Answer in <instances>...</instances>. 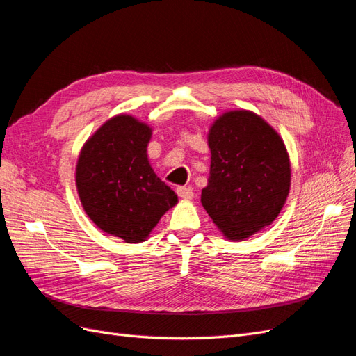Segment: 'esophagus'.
I'll return each mask as SVG.
<instances>
[{
  "label": "esophagus",
  "mask_w": 356,
  "mask_h": 356,
  "mask_svg": "<svg viewBox=\"0 0 356 356\" xmlns=\"http://www.w3.org/2000/svg\"><path fill=\"white\" fill-rule=\"evenodd\" d=\"M177 193L182 199H193V196H195V193H193V190L190 187H178Z\"/></svg>",
  "instance_id": "obj_1"
}]
</instances>
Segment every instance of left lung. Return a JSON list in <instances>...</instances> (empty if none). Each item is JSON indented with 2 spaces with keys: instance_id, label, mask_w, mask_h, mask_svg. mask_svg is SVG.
I'll return each mask as SVG.
<instances>
[{
  "instance_id": "1",
  "label": "left lung",
  "mask_w": 356,
  "mask_h": 356,
  "mask_svg": "<svg viewBox=\"0 0 356 356\" xmlns=\"http://www.w3.org/2000/svg\"><path fill=\"white\" fill-rule=\"evenodd\" d=\"M211 170L200 202L230 241H243L281 212L289 193L291 168L275 129L251 111H229L208 135Z\"/></svg>"
}]
</instances>
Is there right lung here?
<instances>
[{
	"label": "right lung",
	"instance_id": "right-lung-1",
	"mask_svg": "<svg viewBox=\"0 0 356 356\" xmlns=\"http://www.w3.org/2000/svg\"><path fill=\"white\" fill-rule=\"evenodd\" d=\"M152 127L120 114L105 122L84 144L75 170L79 196L98 227L127 243L148 238L178 202L148 163Z\"/></svg>",
	"mask_w": 356,
	"mask_h": 356
}]
</instances>
